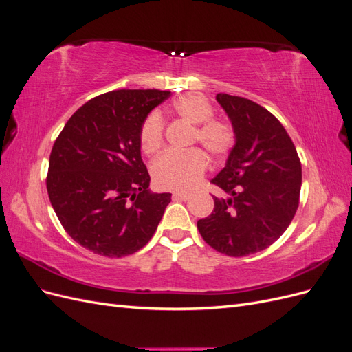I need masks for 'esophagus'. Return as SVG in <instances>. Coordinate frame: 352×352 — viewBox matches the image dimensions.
<instances>
[{
    "mask_svg": "<svg viewBox=\"0 0 352 352\" xmlns=\"http://www.w3.org/2000/svg\"><path fill=\"white\" fill-rule=\"evenodd\" d=\"M173 199L186 201V199H189V194H185V192H175V194H173Z\"/></svg>",
    "mask_w": 352,
    "mask_h": 352,
    "instance_id": "obj_1",
    "label": "esophagus"
}]
</instances>
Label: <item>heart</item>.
Wrapping results in <instances>:
<instances>
[{
	"mask_svg": "<svg viewBox=\"0 0 352 352\" xmlns=\"http://www.w3.org/2000/svg\"><path fill=\"white\" fill-rule=\"evenodd\" d=\"M173 113L184 122L195 126L194 142H199L212 158H223L235 145L233 126L225 119H216L214 109L207 98L198 94H186L173 101ZM164 124L162 117L153 113L141 126V150L151 155L162 148ZM207 157L198 148L189 151H166L153 163L151 173L157 188L185 190L195 186L207 170Z\"/></svg>",
	"mask_w": 352,
	"mask_h": 352,
	"instance_id": "1",
	"label": "heart"
}]
</instances>
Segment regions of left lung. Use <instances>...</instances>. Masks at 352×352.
Masks as SVG:
<instances>
[{"label": "left lung", "instance_id": "1", "mask_svg": "<svg viewBox=\"0 0 352 352\" xmlns=\"http://www.w3.org/2000/svg\"><path fill=\"white\" fill-rule=\"evenodd\" d=\"M236 141L225 168L211 180L228 197L197 223L211 248L229 257L263 251L291 225L302 182V168L282 123L257 102L217 94Z\"/></svg>", "mask_w": 352, "mask_h": 352}]
</instances>
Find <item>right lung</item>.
I'll return each mask as SVG.
<instances>
[{
	"label": "right lung",
	"mask_w": 352,
	"mask_h": 352,
	"mask_svg": "<svg viewBox=\"0 0 352 352\" xmlns=\"http://www.w3.org/2000/svg\"><path fill=\"white\" fill-rule=\"evenodd\" d=\"M168 91L119 89L74 113L50 155L47 190L61 226L83 248L109 258L150 242L172 194L150 192L140 132Z\"/></svg>",
	"instance_id": "obj_1"
}]
</instances>
